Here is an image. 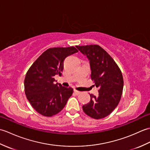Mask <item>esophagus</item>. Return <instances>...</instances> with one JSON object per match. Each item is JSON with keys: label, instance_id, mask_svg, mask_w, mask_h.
<instances>
[{"label": "esophagus", "instance_id": "obj_1", "mask_svg": "<svg viewBox=\"0 0 150 150\" xmlns=\"http://www.w3.org/2000/svg\"><path fill=\"white\" fill-rule=\"evenodd\" d=\"M74 93L76 94V95H79L81 93V91H77V90H74Z\"/></svg>", "mask_w": 150, "mask_h": 150}]
</instances>
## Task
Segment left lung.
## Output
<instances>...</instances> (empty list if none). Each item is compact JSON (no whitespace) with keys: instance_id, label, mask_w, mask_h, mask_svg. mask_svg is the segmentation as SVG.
<instances>
[{"instance_id":"1","label":"left lung","mask_w":150,"mask_h":150,"mask_svg":"<svg viewBox=\"0 0 150 150\" xmlns=\"http://www.w3.org/2000/svg\"><path fill=\"white\" fill-rule=\"evenodd\" d=\"M76 47L90 60L91 79L94 86L99 88L98 96L90 94V101L82 109L93 119H103L109 115L119 103L124 86L122 72L112 57L100 46Z\"/></svg>"}]
</instances>
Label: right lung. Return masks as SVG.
I'll return each instance as SVG.
<instances>
[{
    "instance_id": "1",
    "label": "right lung",
    "mask_w": 150,
    "mask_h": 150,
    "mask_svg": "<svg viewBox=\"0 0 150 150\" xmlns=\"http://www.w3.org/2000/svg\"><path fill=\"white\" fill-rule=\"evenodd\" d=\"M78 52L75 47H52L45 51L28 69L24 79L28 100L38 113L52 117L59 113L71 96L73 89L55 83L54 77L61 75L64 60Z\"/></svg>"
}]
</instances>
